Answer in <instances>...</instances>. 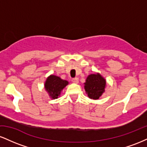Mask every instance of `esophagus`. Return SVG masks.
I'll return each mask as SVG.
<instances>
[{
    "mask_svg": "<svg viewBox=\"0 0 147 147\" xmlns=\"http://www.w3.org/2000/svg\"><path fill=\"white\" fill-rule=\"evenodd\" d=\"M72 82L75 84H77L79 82V79L77 78V77H75V78H72Z\"/></svg>",
    "mask_w": 147,
    "mask_h": 147,
    "instance_id": "obj_1",
    "label": "esophagus"
}]
</instances>
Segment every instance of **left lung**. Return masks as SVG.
<instances>
[{
	"mask_svg": "<svg viewBox=\"0 0 147 147\" xmlns=\"http://www.w3.org/2000/svg\"><path fill=\"white\" fill-rule=\"evenodd\" d=\"M84 84L85 90L89 98L97 99L104 92L106 81L99 74H92L88 75Z\"/></svg>",
	"mask_w": 147,
	"mask_h": 147,
	"instance_id": "8db88e82",
	"label": "left lung"
}]
</instances>
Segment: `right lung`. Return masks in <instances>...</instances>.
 Listing matches in <instances>:
<instances>
[{"instance_id":"right-lung-1","label":"right lung","mask_w":147,"mask_h":147,"mask_svg":"<svg viewBox=\"0 0 147 147\" xmlns=\"http://www.w3.org/2000/svg\"><path fill=\"white\" fill-rule=\"evenodd\" d=\"M68 84L67 81L63 80L57 76L50 75L45 82V88L48 92L50 97L57 99L60 95L62 89Z\"/></svg>"}]
</instances>
